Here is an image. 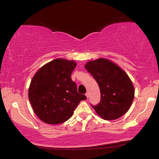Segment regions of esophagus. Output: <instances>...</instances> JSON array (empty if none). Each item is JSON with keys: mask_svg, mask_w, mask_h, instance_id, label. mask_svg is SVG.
Masks as SVG:
<instances>
[{"mask_svg": "<svg viewBox=\"0 0 159 159\" xmlns=\"http://www.w3.org/2000/svg\"><path fill=\"white\" fill-rule=\"evenodd\" d=\"M85 96H86V97L87 98H89V93L87 92V93H85Z\"/></svg>", "mask_w": 159, "mask_h": 159, "instance_id": "esophagus-1", "label": "esophagus"}]
</instances>
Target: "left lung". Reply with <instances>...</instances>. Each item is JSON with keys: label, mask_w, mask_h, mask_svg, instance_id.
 <instances>
[{"label": "left lung", "mask_w": 159, "mask_h": 159, "mask_svg": "<svg viewBox=\"0 0 159 159\" xmlns=\"http://www.w3.org/2000/svg\"><path fill=\"white\" fill-rule=\"evenodd\" d=\"M85 67L100 90V102L91 104L98 115L105 120H113L126 113L134 96L133 83L127 74L116 63L103 58L87 62Z\"/></svg>", "instance_id": "obj_1"}]
</instances>
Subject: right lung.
<instances>
[{"mask_svg":"<svg viewBox=\"0 0 159 159\" xmlns=\"http://www.w3.org/2000/svg\"><path fill=\"white\" fill-rule=\"evenodd\" d=\"M74 61L57 59L42 66L33 76L29 98L35 114L49 124L63 123L72 116L81 100L87 98L77 92L71 74Z\"/></svg>","mask_w":159,"mask_h":159,"instance_id":"right-lung-1","label":"right lung"}]
</instances>
